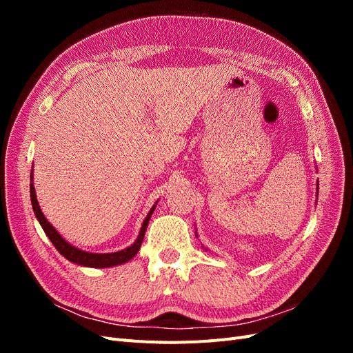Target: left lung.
<instances>
[{"instance_id":"obj_1","label":"left lung","mask_w":353,"mask_h":353,"mask_svg":"<svg viewBox=\"0 0 353 353\" xmlns=\"http://www.w3.org/2000/svg\"><path fill=\"white\" fill-rule=\"evenodd\" d=\"M316 188H318V187H316Z\"/></svg>"}]
</instances>
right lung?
<instances>
[{
  "mask_svg": "<svg viewBox=\"0 0 353 353\" xmlns=\"http://www.w3.org/2000/svg\"><path fill=\"white\" fill-rule=\"evenodd\" d=\"M30 201H32V208H34V212H35V216L39 221L42 230H44V232L47 234V237L51 240L52 244H54V248L60 252V254L65 256L68 261H70L73 263L90 266V268H109V266L121 265V263H125L130 259H132L141 248V243L144 240V234H145V230H147V225H148V221H150L152 213L156 209V206H153L152 210L148 212L147 218L143 222L140 234H138V239L135 240V243L132 245H130V248H126V249L119 250V252H114V253H90V252H85V250L73 248V245L69 244L65 239H63L60 234L57 232V230L47 221V218L44 216V213L41 212V208L38 205L34 184H30Z\"/></svg>",
  "mask_w": 353,
  "mask_h": 353,
  "instance_id": "right-lung-1",
  "label": "right lung"
}]
</instances>
